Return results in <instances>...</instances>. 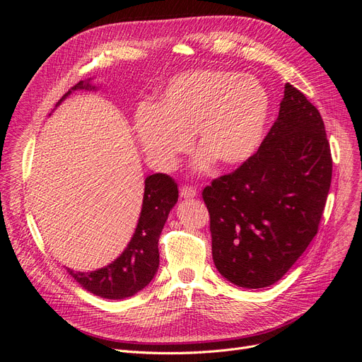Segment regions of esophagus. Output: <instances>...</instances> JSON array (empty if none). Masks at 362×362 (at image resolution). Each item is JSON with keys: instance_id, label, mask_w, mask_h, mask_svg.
Returning <instances> with one entry per match:
<instances>
[{"instance_id": "1", "label": "esophagus", "mask_w": 362, "mask_h": 362, "mask_svg": "<svg viewBox=\"0 0 362 362\" xmlns=\"http://www.w3.org/2000/svg\"><path fill=\"white\" fill-rule=\"evenodd\" d=\"M198 195V191L197 187H192V186H182L180 189V197L182 198H194Z\"/></svg>"}]
</instances>
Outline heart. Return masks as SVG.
<instances>
[{"mask_svg": "<svg viewBox=\"0 0 362 362\" xmlns=\"http://www.w3.org/2000/svg\"><path fill=\"white\" fill-rule=\"evenodd\" d=\"M269 108L267 90L255 78L197 70L171 79L157 105H141L135 129L148 161L158 170L176 167L191 149L194 132L204 149L195 161L199 171L214 160L235 167L258 149Z\"/></svg>", "mask_w": 362, "mask_h": 362, "instance_id": "1", "label": "heart"}]
</instances>
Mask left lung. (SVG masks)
Segmentation results:
<instances>
[{"label":"left lung","mask_w":362,"mask_h":362,"mask_svg":"<svg viewBox=\"0 0 362 362\" xmlns=\"http://www.w3.org/2000/svg\"><path fill=\"white\" fill-rule=\"evenodd\" d=\"M332 164L320 111L286 83L277 120L258 151L202 191L223 277L259 289L288 273L318 232Z\"/></svg>","instance_id":"obj_1"}]
</instances>
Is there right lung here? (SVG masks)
I'll return each instance as SVG.
<instances>
[{"mask_svg":"<svg viewBox=\"0 0 362 362\" xmlns=\"http://www.w3.org/2000/svg\"><path fill=\"white\" fill-rule=\"evenodd\" d=\"M73 90H97V86L90 83V79L81 81L63 95L57 105ZM177 198V185L170 176L163 173L148 176L138 226L122 255L100 270L82 273L66 269L67 273L83 289L105 299H124L142 291L158 270V239Z\"/></svg>","mask_w":362,"mask_h":362,"instance_id":"obj_1","label":"right lung"}]
</instances>
